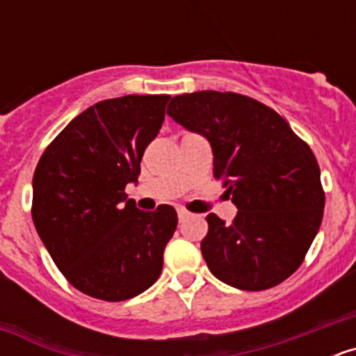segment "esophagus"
Here are the masks:
<instances>
[{
    "label": "esophagus",
    "instance_id": "1",
    "mask_svg": "<svg viewBox=\"0 0 356 356\" xmlns=\"http://www.w3.org/2000/svg\"><path fill=\"white\" fill-rule=\"evenodd\" d=\"M176 212H178V219H180V221H184V219H187L188 217V212L185 209H178Z\"/></svg>",
    "mask_w": 356,
    "mask_h": 356
}]
</instances>
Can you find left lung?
Here are the masks:
<instances>
[{"label": "left lung", "instance_id": "1", "mask_svg": "<svg viewBox=\"0 0 356 356\" xmlns=\"http://www.w3.org/2000/svg\"><path fill=\"white\" fill-rule=\"evenodd\" d=\"M168 115L209 140L213 176L238 210L232 225L207 216L201 253L212 275L241 291L282 284L301 266L323 221L312 149L278 112L242 94H181Z\"/></svg>", "mask_w": 356, "mask_h": 356}]
</instances>
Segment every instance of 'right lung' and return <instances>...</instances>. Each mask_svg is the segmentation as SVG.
<instances>
[{"label": "right lung", "mask_w": 356, "mask_h": 356, "mask_svg": "<svg viewBox=\"0 0 356 356\" xmlns=\"http://www.w3.org/2000/svg\"><path fill=\"white\" fill-rule=\"evenodd\" d=\"M169 99L128 94L96 103L56 135L37 163V234L69 284L97 300H130L162 273L176 210H139L124 187L137 184Z\"/></svg>", "instance_id": "obj_1"}]
</instances>
